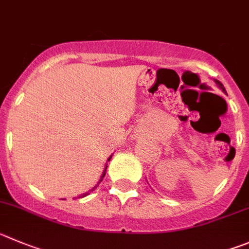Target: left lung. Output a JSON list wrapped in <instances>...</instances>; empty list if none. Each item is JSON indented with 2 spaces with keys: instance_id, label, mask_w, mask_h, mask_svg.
Wrapping results in <instances>:
<instances>
[{
  "instance_id": "obj_1",
  "label": "left lung",
  "mask_w": 249,
  "mask_h": 249,
  "mask_svg": "<svg viewBox=\"0 0 249 249\" xmlns=\"http://www.w3.org/2000/svg\"><path fill=\"white\" fill-rule=\"evenodd\" d=\"M215 83H216V85H217V87H219V88H220V89H222V90H224V92H225V93H226V90H225V88H224V85H222V83H221V82H220V81L215 80Z\"/></svg>"
}]
</instances>
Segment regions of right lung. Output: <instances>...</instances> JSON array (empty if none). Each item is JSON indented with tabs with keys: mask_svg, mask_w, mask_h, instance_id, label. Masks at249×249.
<instances>
[{
	"mask_svg": "<svg viewBox=\"0 0 249 249\" xmlns=\"http://www.w3.org/2000/svg\"><path fill=\"white\" fill-rule=\"evenodd\" d=\"M110 159H111V157H109V159H108V161H110ZM106 169H107V167H106ZM106 169H104L103 174H102V179H103V177H104V176H106ZM102 179H101V180H99V182H102ZM96 188H97V185H96V187H94V188H92V189H90V190H89V192L85 193V194H81V195H78L77 198H85V196H87V195H88V194H89V193H92V192H93V190L96 189Z\"/></svg>",
	"mask_w": 249,
	"mask_h": 249,
	"instance_id": "right-lung-1",
	"label": "right lung"
}]
</instances>
